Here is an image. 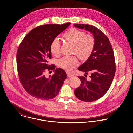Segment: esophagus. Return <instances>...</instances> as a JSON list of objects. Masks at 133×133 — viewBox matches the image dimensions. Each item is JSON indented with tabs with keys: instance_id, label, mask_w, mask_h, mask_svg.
<instances>
[{
	"instance_id": "obj_1",
	"label": "esophagus",
	"mask_w": 133,
	"mask_h": 133,
	"mask_svg": "<svg viewBox=\"0 0 133 133\" xmlns=\"http://www.w3.org/2000/svg\"><path fill=\"white\" fill-rule=\"evenodd\" d=\"M67 77H68V78H70V77H73V76H74V75H72V74L69 73V72L67 73Z\"/></svg>"
}]
</instances>
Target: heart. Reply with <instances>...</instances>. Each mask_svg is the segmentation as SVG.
Masks as SVG:
<instances>
[{"mask_svg": "<svg viewBox=\"0 0 133 133\" xmlns=\"http://www.w3.org/2000/svg\"><path fill=\"white\" fill-rule=\"evenodd\" d=\"M63 37L68 41L73 43L72 52L80 59H87L92 53L94 40L93 37L85 34L83 31L75 28H70L63 35ZM61 43L58 38H54L50 44L51 53L57 56L60 53ZM79 65L78 58L75 56H66L58 61V65L61 68L70 71Z\"/></svg>", "mask_w": 133, "mask_h": 133, "instance_id": "b5f03b06", "label": "heart"}]
</instances>
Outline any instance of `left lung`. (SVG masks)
I'll return each mask as SVG.
<instances>
[{
    "label": "left lung",
    "instance_id": "obj_1",
    "mask_svg": "<svg viewBox=\"0 0 133 133\" xmlns=\"http://www.w3.org/2000/svg\"><path fill=\"white\" fill-rule=\"evenodd\" d=\"M77 28L85 29L93 34L94 46L88 59L78 68L79 70L91 73V80L79 76L80 86L74 93L79 99L91 102L103 97L109 90L116 72L115 59L113 49L107 37L100 29L88 24H76Z\"/></svg>",
    "mask_w": 133,
    "mask_h": 133
}]
</instances>
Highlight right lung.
Segmentation results:
<instances>
[{
    "label": "right lung",
    "mask_w": 133,
    "mask_h": 133,
    "mask_svg": "<svg viewBox=\"0 0 133 133\" xmlns=\"http://www.w3.org/2000/svg\"><path fill=\"white\" fill-rule=\"evenodd\" d=\"M47 24L37 27L29 32L19 45L16 63L20 82L25 91L37 99L49 100L59 93L67 75L65 70L49 65L51 58L52 41L70 25ZM53 70L55 74L46 77V70Z\"/></svg>",
    "instance_id": "obj_1"
}]
</instances>
